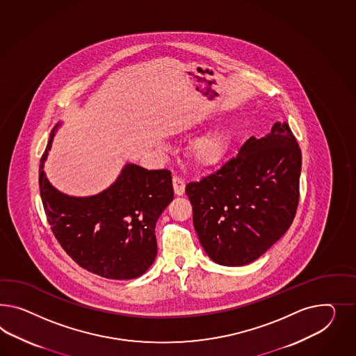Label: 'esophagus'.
<instances>
[{"label": "esophagus", "mask_w": 356, "mask_h": 356, "mask_svg": "<svg viewBox=\"0 0 356 356\" xmlns=\"http://www.w3.org/2000/svg\"><path fill=\"white\" fill-rule=\"evenodd\" d=\"M172 184L175 194L176 195H183L184 192H185V183H184V180H181L180 177H177V176H175L172 179Z\"/></svg>", "instance_id": "obj_1"}]
</instances>
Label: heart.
<instances>
[{
	"label": "heart",
	"mask_w": 356,
	"mask_h": 356,
	"mask_svg": "<svg viewBox=\"0 0 356 356\" xmlns=\"http://www.w3.org/2000/svg\"><path fill=\"white\" fill-rule=\"evenodd\" d=\"M233 146V136L227 128H215L195 138L189 146V158L201 168L222 163Z\"/></svg>",
	"instance_id": "b5f03b06"
}]
</instances>
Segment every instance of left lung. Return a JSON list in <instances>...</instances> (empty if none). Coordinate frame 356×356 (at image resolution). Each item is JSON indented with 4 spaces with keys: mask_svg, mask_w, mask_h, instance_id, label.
<instances>
[{
    "mask_svg": "<svg viewBox=\"0 0 356 356\" xmlns=\"http://www.w3.org/2000/svg\"><path fill=\"white\" fill-rule=\"evenodd\" d=\"M302 153L288 123L250 137L237 156L185 193L206 254L225 267L250 264L286 233L299 201Z\"/></svg>",
    "mask_w": 356,
    "mask_h": 356,
    "instance_id": "obj_1",
    "label": "left lung"
}]
</instances>
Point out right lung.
<instances>
[{"label": "right lung", "mask_w": 356, "mask_h": 356, "mask_svg": "<svg viewBox=\"0 0 356 356\" xmlns=\"http://www.w3.org/2000/svg\"><path fill=\"white\" fill-rule=\"evenodd\" d=\"M59 125L40 161V194L56 238L80 267L101 277L143 276L156 257V220L172 202L171 172L127 163L115 181L96 195L59 192L44 171Z\"/></svg>", "instance_id": "obj_1"}]
</instances>
